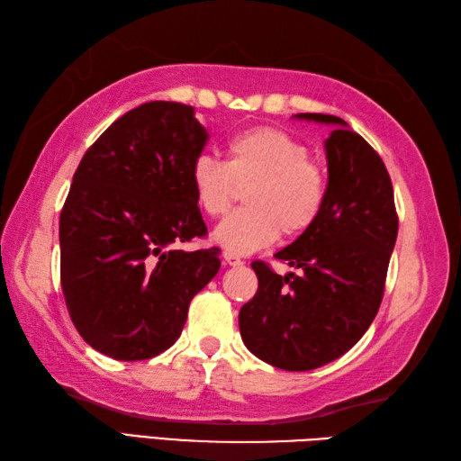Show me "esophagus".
Here are the masks:
<instances>
[{
  "label": "esophagus",
  "mask_w": 461,
  "mask_h": 461,
  "mask_svg": "<svg viewBox=\"0 0 461 461\" xmlns=\"http://www.w3.org/2000/svg\"><path fill=\"white\" fill-rule=\"evenodd\" d=\"M223 259H225V263H228V266H241V263H243L238 253L230 251V249L223 251Z\"/></svg>",
  "instance_id": "1"
}]
</instances>
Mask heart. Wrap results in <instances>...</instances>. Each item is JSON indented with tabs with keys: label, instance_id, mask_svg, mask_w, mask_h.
<instances>
[{
	"label": "heart",
	"instance_id": "obj_1",
	"mask_svg": "<svg viewBox=\"0 0 461 461\" xmlns=\"http://www.w3.org/2000/svg\"><path fill=\"white\" fill-rule=\"evenodd\" d=\"M309 156L305 144L273 126L231 136L225 162L198 156L190 180L205 215H223L246 190V205L215 228L213 240L230 251L249 253L271 246L281 231L295 238L312 228L327 202V176Z\"/></svg>",
	"mask_w": 461,
	"mask_h": 461
}]
</instances>
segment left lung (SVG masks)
<instances>
[{
	"label": "left lung",
	"instance_id": "left-lung-1",
	"mask_svg": "<svg viewBox=\"0 0 461 461\" xmlns=\"http://www.w3.org/2000/svg\"><path fill=\"white\" fill-rule=\"evenodd\" d=\"M299 119L335 124L325 142L327 202L312 228L276 253L301 276L253 261L259 287L240 311V332L258 358L283 370L319 368L365 335L384 295L398 236L393 180L378 152L332 114Z\"/></svg>",
	"mask_w": 461,
	"mask_h": 461
}]
</instances>
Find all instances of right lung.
<instances>
[{"label": "right lung", "instance_id": "1", "mask_svg": "<svg viewBox=\"0 0 461 461\" xmlns=\"http://www.w3.org/2000/svg\"><path fill=\"white\" fill-rule=\"evenodd\" d=\"M208 132L190 104L144 103L95 140L59 220L61 287L86 345L146 360L178 340L190 301L220 271V249L178 246L208 236L190 170Z\"/></svg>", "mask_w": 461, "mask_h": 461}]
</instances>
